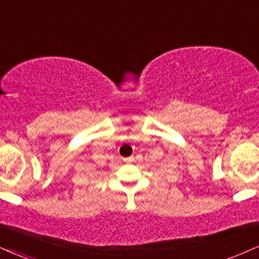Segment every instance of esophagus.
<instances>
[{
  "label": "esophagus",
  "instance_id": "1",
  "mask_svg": "<svg viewBox=\"0 0 259 259\" xmlns=\"http://www.w3.org/2000/svg\"><path fill=\"white\" fill-rule=\"evenodd\" d=\"M123 160L125 161V163H130V161H133V160H134V157H127V158H124Z\"/></svg>",
  "mask_w": 259,
  "mask_h": 259
}]
</instances>
